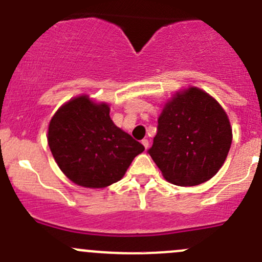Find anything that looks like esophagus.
I'll list each match as a JSON object with an SVG mask.
<instances>
[{
    "mask_svg": "<svg viewBox=\"0 0 262 262\" xmlns=\"http://www.w3.org/2000/svg\"><path fill=\"white\" fill-rule=\"evenodd\" d=\"M142 144H143L144 148H148V146H149V142H148V139H142Z\"/></svg>",
    "mask_w": 262,
    "mask_h": 262,
    "instance_id": "34e87169",
    "label": "esophagus"
}]
</instances>
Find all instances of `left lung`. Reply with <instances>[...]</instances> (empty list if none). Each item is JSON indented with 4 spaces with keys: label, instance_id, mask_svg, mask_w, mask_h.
Returning <instances> with one entry per match:
<instances>
[{
    "label": "left lung",
    "instance_id": "1",
    "mask_svg": "<svg viewBox=\"0 0 262 262\" xmlns=\"http://www.w3.org/2000/svg\"><path fill=\"white\" fill-rule=\"evenodd\" d=\"M231 144L232 128L223 107L203 90L189 87L165 105L148 153L166 180L195 186L218 172Z\"/></svg>",
    "mask_w": 262,
    "mask_h": 262
}]
</instances>
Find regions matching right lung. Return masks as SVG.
I'll use <instances>...</instances> for the list:
<instances>
[{
	"label": "right lung",
	"instance_id": "right-lung-1",
	"mask_svg": "<svg viewBox=\"0 0 262 262\" xmlns=\"http://www.w3.org/2000/svg\"><path fill=\"white\" fill-rule=\"evenodd\" d=\"M107 104L78 96L60 106L48 129V144L66 176L83 187L119 181L143 144L113 123Z\"/></svg>",
	"mask_w": 262,
	"mask_h": 262
}]
</instances>
